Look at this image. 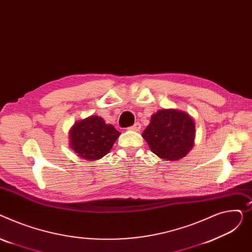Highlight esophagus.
I'll return each instance as SVG.
<instances>
[{"mask_svg":"<svg viewBox=\"0 0 252 252\" xmlns=\"http://www.w3.org/2000/svg\"><path fill=\"white\" fill-rule=\"evenodd\" d=\"M128 129H129V130H132V131H139V130L141 129V124L138 123V122H136L135 124H133L132 126H130Z\"/></svg>","mask_w":252,"mask_h":252,"instance_id":"obj_1","label":"esophagus"}]
</instances>
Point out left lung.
Returning <instances> with one entry per match:
<instances>
[{
  "label": "left lung",
  "instance_id": "obj_1",
  "mask_svg": "<svg viewBox=\"0 0 252 252\" xmlns=\"http://www.w3.org/2000/svg\"><path fill=\"white\" fill-rule=\"evenodd\" d=\"M142 136L158 157L178 160L193 146L195 126L192 118L184 112L160 110L152 116Z\"/></svg>",
  "mask_w": 252,
  "mask_h": 252
}]
</instances>
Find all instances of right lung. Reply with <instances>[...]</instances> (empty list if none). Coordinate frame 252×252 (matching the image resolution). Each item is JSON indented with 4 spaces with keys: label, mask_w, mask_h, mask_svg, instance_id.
I'll use <instances>...</instances> for the list:
<instances>
[{
    "label": "right lung",
    "mask_w": 252,
    "mask_h": 252,
    "mask_svg": "<svg viewBox=\"0 0 252 252\" xmlns=\"http://www.w3.org/2000/svg\"><path fill=\"white\" fill-rule=\"evenodd\" d=\"M120 133L102 118L92 116L74 124L70 131V145L84 159H98L106 156Z\"/></svg>",
    "instance_id": "obj_1"
}]
</instances>
